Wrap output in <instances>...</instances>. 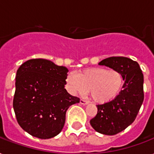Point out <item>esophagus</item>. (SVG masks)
Masks as SVG:
<instances>
[{"label": "esophagus", "instance_id": "34e87169", "mask_svg": "<svg viewBox=\"0 0 154 154\" xmlns=\"http://www.w3.org/2000/svg\"><path fill=\"white\" fill-rule=\"evenodd\" d=\"M80 104L81 105H86L89 104V101H86V100H83V99H81L80 100Z\"/></svg>", "mask_w": 154, "mask_h": 154}]
</instances>
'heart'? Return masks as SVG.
<instances>
[{
  "mask_svg": "<svg viewBox=\"0 0 154 154\" xmlns=\"http://www.w3.org/2000/svg\"><path fill=\"white\" fill-rule=\"evenodd\" d=\"M124 80L117 69L87 68L78 73L69 72L65 78L67 90L72 95H85L88 90L94 101L100 104L111 101L119 94Z\"/></svg>",
  "mask_w": 154,
  "mask_h": 154,
  "instance_id": "obj_1",
  "label": "heart"
}]
</instances>
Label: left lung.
Instances as JSON below:
<instances>
[{
    "label": "left lung",
    "instance_id": "left-lung-1",
    "mask_svg": "<svg viewBox=\"0 0 154 154\" xmlns=\"http://www.w3.org/2000/svg\"><path fill=\"white\" fill-rule=\"evenodd\" d=\"M122 74V90L111 101L97 105V113L90 120L97 132L115 135L134 122L144 100V76L138 63L125 57H111L98 63Z\"/></svg>",
    "mask_w": 154,
    "mask_h": 154
}]
</instances>
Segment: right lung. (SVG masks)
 Returning <instances> with one entry per match:
<instances>
[{
    "instance_id": "obj_1",
    "label": "right lung",
    "mask_w": 154,
    "mask_h": 154,
    "mask_svg": "<svg viewBox=\"0 0 154 154\" xmlns=\"http://www.w3.org/2000/svg\"><path fill=\"white\" fill-rule=\"evenodd\" d=\"M68 72L66 67L45 59L27 60L17 71L13 109L18 124L32 137L57 136L64 127L68 109L79 103L65 89Z\"/></svg>"
}]
</instances>
